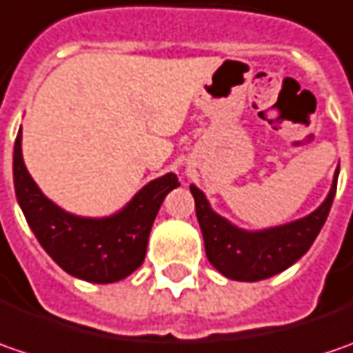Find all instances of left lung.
I'll return each instance as SVG.
<instances>
[{
	"label": "left lung",
	"mask_w": 353,
	"mask_h": 353,
	"mask_svg": "<svg viewBox=\"0 0 353 353\" xmlns=\"http://www.w3.org/2000/svg\"><path fill=\"white\" fill-rule=\"evenodd\" d=\"M336 181L338 172L326 201L310 215L263 231H245L223 219L211 209L203 192L192 185L190 190L195 199V213L209 263L227 279L245 283L263 281L286 270L312 247L324 227L336 195Z\"/></svg>",
	"instance_id": "obj_1"
}]
</instances>
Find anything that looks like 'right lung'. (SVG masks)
I'll return each mask as SVG.
<instances>
[{"instance_id": "obj_1", "label": "right lung", "mask_w": 353, "mask_h": 353, "mask_svg": "<svg viewBox=\"0 0 353 353\" xmlns=\"http://www.w3.org/2000/svg\"><path fill=\"white\" fill-rule=\"evenodd\" d=\"M13 183L19 207L41 247L65 272L86 283H118L144 263L148 237L161 201L179 185L165 174L144 185L110 217H79L47 199L21 156V128L13 148Z\"/></svg>"}]
</instances>
